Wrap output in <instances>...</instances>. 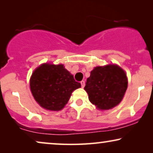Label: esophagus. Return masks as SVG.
<instances>
[{
  "instance_id": "obj_1",
  "label": "esophagus",
  "mask_w": 153,
  "mask_h": 153,
  "mask_svg": "<svg viewBox=\"0 0 153 153\" xmlns=\"http://www.w3.org/2000/svg\"><path fill=\"white\" fill-rule=\"evenodd\" d=\"M81 87H82V88H83V87H84L85 86V81H83V80H82V81H81Z\"/></svg>"
}]
</instances>
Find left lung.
I'll list each match as a JSON object with an SVG mask.
<instances>
[{
  "label": "left lung",
  "mask_w": 153,
  "mask_h": 153,
  "mask_svg": "<svg viewBox=\"0 0 153 153\" xmlns=\"http://www.w3.org/2000/svg\"><path fill=\"white\" fill-rule=\"evenodd\" d=\"M127 78L123 69L115 65L97 67L87 79L85 91L90 102L99 109L114 108L123 100L127 88Z\"/></svg>",
  "instance_id": "left-lung-1"
}]
</instances>
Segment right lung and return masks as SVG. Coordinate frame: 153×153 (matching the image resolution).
Returning <instances> with one entry per match:
<instances>
[{
	"label": "right lung",
	"mask_w": 153,
	"mask_h": 153,
	"mask_svg": "<svg viewBox=\"0 0 153 153\" xmlns=\"http://www.w3.org/2000/svg\"><path fill=\"white\" fill-rule=\"evenodd\" d=\"M32 94L37 103L47 110L59 111L68 103L81 83L74 80L62 65L43 64L33 73L30 81Z\"/></svg>",
	"instance_id": "add662e5"
}]
</instances>
